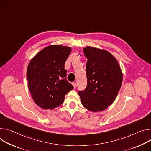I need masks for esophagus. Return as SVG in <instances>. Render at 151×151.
<instances>
[{
  "label": "esophagus",
  "mask_w": 151,
  "mask_h": 151,
  "mask_svg": "<svg viewBox=\"0 0 151 151\" xmlns=\"http://www.w3.org/2000/svg\"><path fill=\"white\" fill-rule=\"evenodd\" d=\"M72 85H73V86H74V88H76V86H77V84H76V83H74V82L72 83Z\"/></svg>",
  "instance_id": "1"
}]
</instances>
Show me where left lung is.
<instances>
[{"mask_svg":"<svg viewBox=\"0 0 151 151\" xmlns=\"http://www.w3.org/2000/svg\"><path fill=\"white\" fill-rule=\"evenodd\" d=\"M83 52L88 58V85L78 95L86 109L101 111L112 104L118 95L123 79L122 70L118 60L105 50L87 46Z\"/></svg>","mask_w":151,"mask_h":151,"instance_id":"8db88e82","label":"left lung"}]
</instances>
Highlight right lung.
I'll use <instances>...</instances> for the list:
<instances>
[{
    "mask_svg": "<svg viewBox=\"0 0 151 151\" xmlns=\"http://www.w3.org/2000/svg\"><path fill=\"white\" fill-rule=\"evenodd\" d=\"M71 48L51 45L41 50L30 61L27 69L28 88L35 104L52 110L61 105L74 87L67 81L64 64Z\"/></svg>",
    "mask_w": 151,
    "mask_h": 151,
    "instance_id": "right-lung-1",
    "label": "right lung"
}]
</instances>
